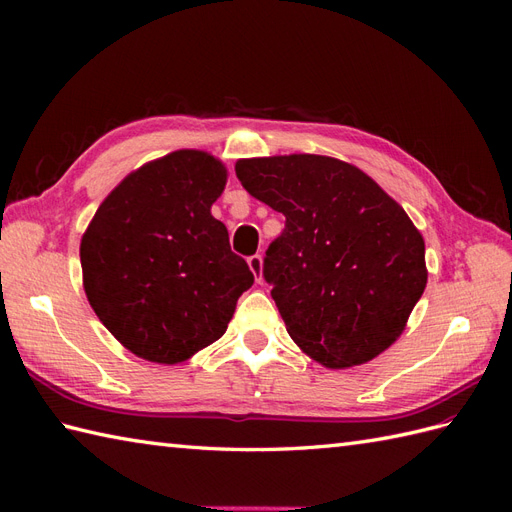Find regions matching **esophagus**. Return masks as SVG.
Instances as JSON below:
<instances>
[{"label":"esophagus","mask_w":512,"mask_h":512,"mask_svg":"<svg viewBox=\"0 0 512 512\" xmlns=\"http://www.w3.org/2000/svg\"><path fill=\"white\" fill-rule=\"evenodd\" d=\"M247 265H250V269L256 277V282H262V256L260 254L250 256V258H247Z\"/></svg>","instance_id":"34e87169"}]
</instances>
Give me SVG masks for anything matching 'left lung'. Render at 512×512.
<instances>
[{"label":"left lung","instance_id":"8db88e82","mask_svg":"<svg viewBox=\"0 0 512 512\" xmlns=\"http://www.w3.org/2000/svg\"><path fill=\"white\" fill-rule=\"evenodd\" d=\"M243 188L284 213L262 277L288 335L331 369L389 348L427 284L425 241L363 170L327 156L239 160Z\"/></svg>","mask_w":512,"mask_h":512}]
</instances>
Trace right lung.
<instances>
[{"label": "right lung", "mask_w": 512, "mask_h": 512, "mask_svg": "<svg viewBox=\"0 0 512 512\" xmlns=\"http://www.w3.org/2000/svg\"><path fill=\"white\" fill-rule=\"evenodd\" d=\"M226 168L181 149L134 170L81 241L83 286L104 327L141 359L175 365L220 339L254 284L211 205Z\"/></svg>", "instance_id": "1"}]
</instances>
